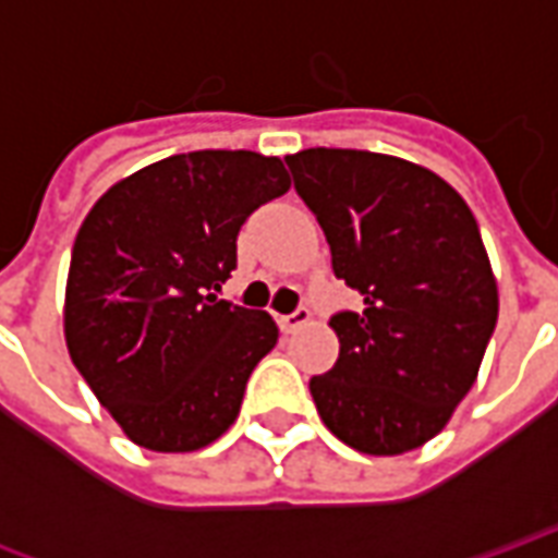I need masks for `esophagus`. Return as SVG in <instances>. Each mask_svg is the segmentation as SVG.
Wrapping results in <instances>:
<instances>
[{
  "mask_svg": "<svg viewBox=\"0 0 558 558\" xmlns=\"http://www.w3.org/2000/svg\"><path fill=\"white\" fill-rule=\"evenodd\" d=\"M307 323H311V311H307V307H295L292 314H283L278 319V326L283 335H295V331L302 326H307Z\"/></svg>",
  "mask_w": 558,
  "mask_h": 558,
  "instance_id": "obj_1",
  "label": "esophagus"
}]
</instances>
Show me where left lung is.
Masks as SVG:
<instances>
[{"label":"left lung","mask_w":558,"mask_h":558,"mask_svg":"<svg viewBox=\"0 0 558 558\" xmlns=\"http://www.w3.org/2000/svg\"><path fill=\"white\" fill-rule=\"evenodd\" d=\"M319 220L331 268L362 295L331 316L340 355L311 379L319 418L362 454H403L442 430L478 376L499 292L463 196L391 155H287Z\"/></svg>","instance_id":"1"}]
</instances>
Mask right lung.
I'll return each mask as SVG.
<instances>
[{"label": "right lung", "mask_w": 558, "mask_h": 558, "mask_svg": "<svg viewBox=\"0 0 558 558\" xmlns=\"http://www.w3.org/2000/svg\"><path fill=\"white\" fill-rule=\"evenodd\" d=\"M287 191L280 158L203 148L116 182L86 215L71 251L65 343L131 442L196 451L235 421L278 326L215 292L235 268L244 220Z\"/></svg>", "instance_id": "right-lung-1"}]
</instances>
